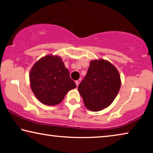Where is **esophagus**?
<instances>
[{"label": "esophagus", "instance_id": "obj_1", "mask_svg": "<svg viewBox=\"0 0 153 153\" xmlns=\"http://www.w3.org/2000/svg\"><path fill=\"white\" fill-rule=\"evenodd\" d=\"M76 82V86H78V85H79V82L78 80H76V82Z\"/></svg>", "mask_w": 153, "mask_h": 153}]
</instances>
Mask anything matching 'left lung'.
<instances>
[{
	"mask_svg": "<svg viewBox=\"0 0 153 153\" xmlns=\"http://www.w3.org/2000/svg\"><path fill=\"white\" fill-rule=\"evenodd\" d=\"M120 86L118 71L112 64L101 59L90 62L87 74L79 84L78 91L86 108L100 111L112 103Z\"/></svg>",
	"mask_w": 153,
	"mask_h": 153,
	"instance_id": "1",
	"label": "left lung"
}]
</instances>
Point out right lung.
<instances>
[{
	"mask_svg": "<svg viewBox=\"0 0 153 153\" xmlns=\"http://www.w3.org/2000/svg\"><path fill=\"white\" fill-rule=\"evenodd\" d=\"M29 79L34 95L46 105L60 103L68 91L76 87L60 57L51 55L41 58L33 66Z\"/></svg>",
	"mask_w": 153,
	"mask_h": 153,
	"instance_id": "1",
	"label": "right lung"
}]
</instances>
